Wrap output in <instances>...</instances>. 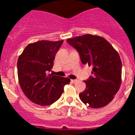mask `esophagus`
I'll return each mask as SVG.
<instances>
[{"mask_svg":"<svg viewBox=\"0 0 135 135\" xmlns=\"http://www.w3.org/2000/svg\"><path fill=\"white\" fill-rule=\"evenodd\" d=\"M78 81V80H71V82H72V83H76V82H77Z\"/></svg>","mask_w":135,"mask_h":135,"instance_id":"1","label":"esophagus"}]
</instances>
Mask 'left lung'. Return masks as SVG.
Masks as SVG:
<instances>
[{"label": "left lung", "instance_id": "8db88e82", "mask_svg": "<svg viewBox=\"0 0 135 135\" xmlns=\"http://www.w3.org/2000/svg\"><path fill=\"white\" fill-rule=\"evenodd\" d=\"M80 54L84 65L93 67L86 89L79 94L81 101L90 108H101L109 104L120 89L122 61L118 53L104 38L85 34L67 39Z\"/></svg>", "mask_w": 135, "mask_h": 135}]
</instances>
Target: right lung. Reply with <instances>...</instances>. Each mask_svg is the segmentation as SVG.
I'll return each mask as SVG.
<instances>
[{
    "instance_id": "1",
    "label": "right lung",
    "mask_w": 135,
    "mask_h": 135,
    "mask_svg": "<svg viewBox=\"0 0 135 135\" xmlns=\"http://www.w3.org/2000/svg\"><path fill=\"white\" fill-rule=\"evenodd\" d=\"M64 40H40L26 46L17 60L19 83L27 98L39 105H49L60 98L70 79L48 74Z\"/></svg>"
}]
</instances>
